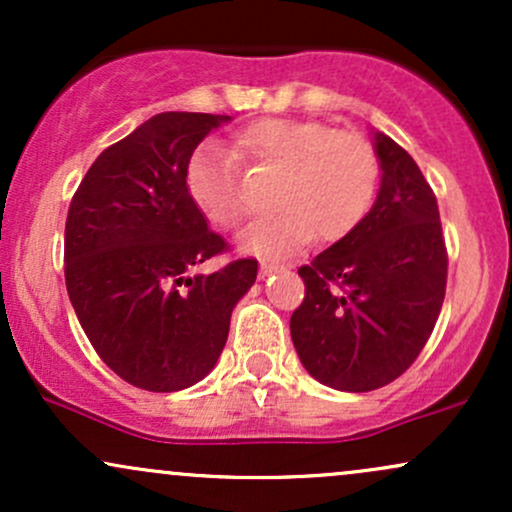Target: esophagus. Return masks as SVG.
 <instances>
[{
    "label": "esophagus",
    "mask_w": 512,
    "mask_h": 512,
    "mask_svg": "<svg viewBox=\"0 0 512 512\" xmlns=\"http://www.w3.org/2000/svg\"><path fill=\"white\" fill-rule=\"evenodd\" d=\"M279 264H272V262H262L260 264V276L264 279V276H269V274H274V272H279Z\"/></svg>",
    "instance_id": "34e87169"
}]
</instances>
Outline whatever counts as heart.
<instances>
[{
	"label": "heart",
	"instance_id": "1",
	"mask_svg": "<svg viewBox=\"0 0 512 512\" xmlns=\"http://www.w3.org/2000/svg\"><path fill=\"white\" fill-rule=\"evenodd\" d=\"M233 151L245 166L279 173L274 216L255 221L240 236L243 250L262 257H289L305 243H337L354 233L373 207L380 158L370 139L315 120L252 122ZM187 195L209 223L236 228L248 202L238 161L219 146H199L185 168Z\"/></svg>",
	"mask_w": 512,
	"mask_h": 512
}]
</instances>
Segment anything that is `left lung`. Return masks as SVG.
Returning <instances> with one entry per match:
<instances>
[{
    "mask_svg": "<svg viewBox=\"0 0 512 512\" xmlns=\"http://www.w3.org/2000/svg\"><path fill=\"white\" fill-rule=\"evenodd\" d=\"M383 182L366 219L298 269L291 315L298 358L322 385L378 390L421 354L443 308L448 248L438 202L416 161L375 132Z\"/></svg>",
    "mask_w": 512,
    "mask_h": 512,
    "instance_id": "1",
    "label": "left lung"
}]
</instances>
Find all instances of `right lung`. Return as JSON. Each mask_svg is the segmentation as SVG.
Wrapping results in <instances>:
<instances>
[{"label":"right lung","mask_w":512,"mask_h":512,"mask_svg":"<svg viewBox=\"0 0 512 512\" xmlns=\"http://www.w3.org/2000/svg\"><path fill=\"white\" fill-rule=\"evenodd\" d=\"M231 117L161 113L93 161L69 204L64 279L88 342L149 392L199 383L219 361L257 260L195 269L228 252L187 195L192 151Z\"/></svg>","instance_id":"obj_1"}]
</instances>
